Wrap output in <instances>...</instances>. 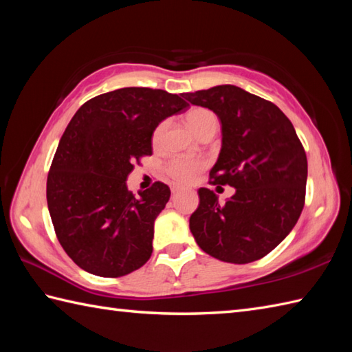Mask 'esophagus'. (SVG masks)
Segmentation results:
<instances>
[{
    "label": "esophagus",
    "instance_id": "34e87169",
    "mask_svg": "<svg viewBox=\"0 0 352 352\" xmlns=\"http://www.w3.org/2000/svg\"><path fill=\"white\" fill-rule=\"evenodd\" d=\"M170 190H172V193H178L182 190V188H180V186H172Z\"/></svg>",
    "mask_w": 352,
    "mask_h": 352
}]
</instances>
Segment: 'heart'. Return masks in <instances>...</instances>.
<instances>
[{"label":"heart","instance_id":"1","mask_svg":"<svg viewBox=\"0 0 352 352\" xmlns=\"http://www.w3.org/2000/svg\"><path fill=\"white\" fill-rule=\"evenodd\" d=\"M184 121H186V125L189 126L190 131L195 134V136H199V134L206 129H208L210 125H218V119H216V116L210 110L203 109V107H195L189 110L184 116ZM163 129H164V124L157 126L153 138L154 144H157V142L160 140ZM203 169H204V163L195 159H174L166 164V174L172 178V180L180 184L192 183Z\"/></svg>","mask_w":352,"mask_h":352}]
</instances>
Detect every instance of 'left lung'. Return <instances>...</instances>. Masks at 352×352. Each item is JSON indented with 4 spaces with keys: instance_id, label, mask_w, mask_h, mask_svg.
<instances>
[{
    "instance_id": "1",
    "label": "left lung",
    "mask_w": 352,
    "mask_h": 352,
    "mask_svg": "<svg viewBox=\"0 0 352 352\" xmlns=\"http://www.w3.org/2000/svg\"><path fill=\"white\" fill-rule=\"evenodd\" d=\"M219 118L222 145L212 184L234 195L219 204L213 190H198L189 219L198 246L227 263L256 261L278 246L300 219L307 184V157L294 125L272 104L233 85L184 94Z\"/></svg>"
}]
</instances>
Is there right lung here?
<instances>
[{"mask_svg": "<svg viewBox=\"0 0 352 352\" xmlns=\"http://www.w3.org/2000/svg\"><path fill=\"white\" fill-rule=\"evenodd\" d=\"M188 107L180 95L124 87L85 102L66 126L47 201L58 242L86 272L116 278L151 257L154 221L170 190L155 182L134 197L126 178L134 162L153 154L157 125Z\"/></svg>", "mask_w": 352, "mask_h": 352, "instance_id": "add662e5", "label": "right lung"}]
</instances>
